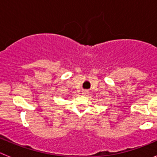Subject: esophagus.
<instances>
[{
	"instance_id": "esophagus-1",
	"label": "esophagus",
	"mask_w": 157,
	"mask_h": 157,
	"mask_svg": "<svg viewBox=\"0 0 157 157\" xmlns=\"http://www.w3.org/2000/svg\"><path fill=\"white\" fill-rule=\"evenodd\" d=\"M82 94H83V95H84V96L88 95V94H89V91H87V90L82 91Z\"/></svg>"
}]
</instances>
